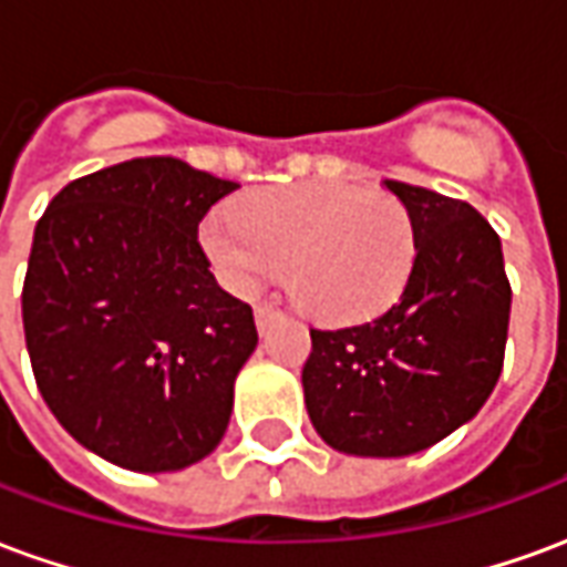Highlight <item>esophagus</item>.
I'll return each mask as SVG.
<instances>
[{
    "label": "esophagus",
    "instance_id": "esophagus-1",
    "mask_svg": "<svg viewBox=\"0 0 567 567\" xmlns=\"http://www.w3.org/2000/svg\"><path fill=\"white\" fill-rule=\"evenodd\" d=\"M279 316H282V312H279L276 307H270V303H258V307H255V321H258V331H267V328H270L272 321L279 319Z\"/></svg>",
    "mask_w": 567,
    "mask_h": 567
}]
</instances>
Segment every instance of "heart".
<instances>
[{
    "instance_id": "1",
    "label": "heart",
    "mask_w": 567,
    "mask_h": 567,
    "mask_svg": "<svg viewBox=\"0 0 567 567\" xmlns=\"http://www.w3.org/2000/svg\"><path fill=\"white\" fill-rule=\"evenodd\" d=\"M199 243L234 291L282 276L321 321H364L392 307L413 267V224L401 199L355 185L267 187L209 215Z\"/></svg>"
}]
</instances>
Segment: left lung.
<instances>
[{"label": "left lung", "mask_w": 567, "mask_h": 567, "mask_svg": "<svg viewBox=\"0 0 567 567\" xmlns=\"http://www.w3.org/2000/svg\"><path fill=\"white\" fill-rule=\"evenodd\" d=\"M413 224V267L377 319L312 328L303 398L333 450L398 458L480 413L504 368L511 282L501 239L464 199L385 182Z\"/></svg>", "instance_id": "1"}]
</instances>
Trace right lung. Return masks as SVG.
Masks as SVG:
<instances>
[{"instance_id":"obj_1","label":"right lung","mask_w":567,"mask_h":567,"mask_svg":"<svg viewBox=\"0 0 567 567\" xmlns=\"http://www.w3.org/2000/svg\"><path fill=\"white\" fill-rule=\"evenodd\" d=\"M236 187L136 157L69 182L35 224L20 297L35 385L117 467L182 471L227 431L258 328L215 282L197 227Z\"/></svg>"}]
</instances>
